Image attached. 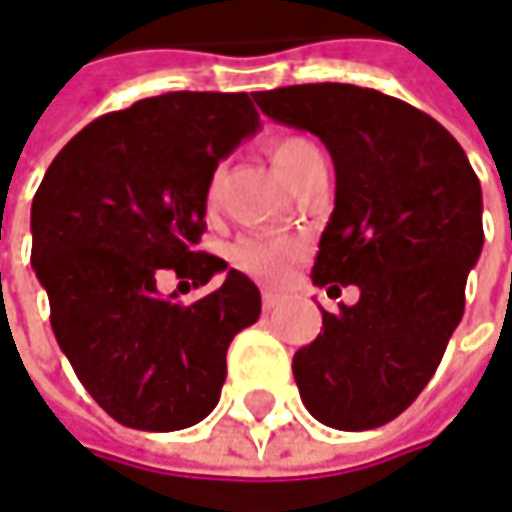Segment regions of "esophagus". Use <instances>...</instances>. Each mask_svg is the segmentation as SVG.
Instances as JSON below:
<instances>
[{
    "mask_svg": "<svg viewBox=\"0 0 512 512\" xmlns=\"http://www.w3.org/2000/svg\"><path fill=\"white\" fill-rule=\"evenodd\" d=\"M278 307V296L275 293H263V310H275Z\"/></svg>",
    "mask_w": 512,
    "mask_h": 512,
    "instance_id": "esophagus-1",
    "label": "esophagus"
}]
</instances>
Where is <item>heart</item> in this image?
Segmentation results:
<instances>
[{
  "instance_id": "1",
  "label": "heart",
  "mask_w": 512,
  "mask_h": 512,
  "mask_svg": "<svg viewBox=\"0 0 512 512\" xmlns=\"http://www.w3.org/2000/svg\"><path fill=\"white\" fill-rule=\"evenodd\" d=\"M269 155H272V163H275L278 175H281L290 187L302 178V172L310 166V161L322 158L319 146H316L313 140L302 137V134L278 137V140L272 143ZM216 196H219V172H213V178H210L208 184L210 205L216 202ZM299 252H302V249H299L293 240L243 237V240L231 249V260H234L240 269H246L249 275L260 278V281L278 284V281L290 272V266H293V260L299 257Z\"/></svg>"
}]
</instances>
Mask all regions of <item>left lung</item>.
Masks as SVG:
<instances>
[{
	"label": "left lung",
	"mask_w": 512,
	"mask_h": 512,
	"mask_svg": "<svg viewBox=\"0 0 512 512\" xmlns=\"http://www.w3.org/2000/svg\"><path fill=\"white\" fill-rule=\"evenodd\" d=\"M275 122L316 134L337 172L313 284H357V304L322 310L293 375L313 419L337 431L393 422L428 387L463 319L484 249L481 181L440 122L354 84L255 93Z\"/></svg>",
	"instance_id": "1"
}]
</instances>
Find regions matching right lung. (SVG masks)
Here are the masks:
<instances>
[{"instance_id": "obj_1", "label": "right lung", "mask_w": 512, "mask_h": 512, "mask_svg": "<svg viewBox=\"0 0 512 512\" xmlns=\"http://www.w3.org/2000/svg\"><path fill=\"white\" fill-rule=\"evenodd\" d=\"M260 128L246 93H163L93 119L46 169L31 202V266L78 381L119 425L181 431L225 384L231 340L255 325L260 290L222 257L196 252L213 169ZM175 271L204 286L161 300Z\"/></svg>"}]
</instances>
